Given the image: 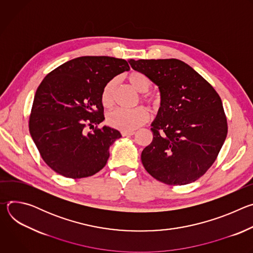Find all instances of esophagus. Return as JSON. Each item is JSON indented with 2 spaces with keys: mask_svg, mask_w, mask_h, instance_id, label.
<instances>
[{
  "mask_svg": "<svg viewBox=\"0 0 253 253\" xmlns=\"http://www.w3.org/2000/svg\"><path fill=\"white\" fill-rule=\"evenodd\" d=\"M121 134H122V136H130V135H134L135 131H133V130H122Z\"/></svg>",
  "mask_w": 253,
  "mask_h": 253,
  "instance_id": "obj_1",
  "label": "esophagus"
}]
</instances>
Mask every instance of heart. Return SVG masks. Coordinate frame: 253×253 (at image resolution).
Returning <instances> with one entry per match:
<instances>
[{
	"instance_id": "b5f03b06",
	"label": "heart",
	"mask_w": 253,
	"mask_h": 253,
	"mask_svg": "<svg viewBox=\"0 0 253 253\" xmlns=\"http://www.w3.org/2000/svg\"><path fill=\"white\" fill-rule=\"evenodd\" d=\"M129 84L138 92L142 93V100L151 106H156L158 104V97L156 94L149 92L151 88V81L141 72L134 71L127 77ZM116 81L110 80L108 82L101 94V102L104 107L110 108L114 103V91H115ZM149 119V112L145 107L138 106L133 109H118L113 110L107 115V123L110 126L121 129V130H133L145 123Z\"/></svg>"
}]
</instances>
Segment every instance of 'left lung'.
Here are the masks:
<instances>
[{"label": "left lung", "mask_w": 253, "mask_h": 253, "mask_svg": "<svg viewBox=\"0 0 253 253\" xmlns=\"http://www.w3.org/2000/svg\"><path fill=\"white\" fill-rule=\"evenodd\" d=\"M129 63L155 83L161 95L151 124L153 140L141 154L144 168L168 185L196 181L217 158L227 135L219 95L180 60L130 59Z\"/></svg>", "instance_id": "left-lung-1"}]
</instances>
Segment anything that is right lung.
Here are the masks:
<instances>
[{"instance_id":"1","label":"right lung","mask_w":253,"mask_h":253,"mask_svg":"<svg viewBox=\"0 0 253 253\" xmlns=\"http://www.w3.org/2000/svg\"><path fill=\"white\" fill-rule=\"evenodd\" d=\"M127 61L108 56L70 60L44 78L36 91L29 130L45 163L67 178L99 172L118 130L97 126L105 119L101 94L115 76L129 71ZM93 132H85L90 126Z\"/></svg>"}]
</instances>
